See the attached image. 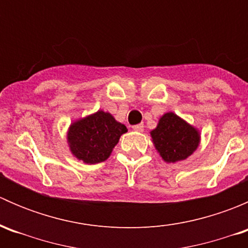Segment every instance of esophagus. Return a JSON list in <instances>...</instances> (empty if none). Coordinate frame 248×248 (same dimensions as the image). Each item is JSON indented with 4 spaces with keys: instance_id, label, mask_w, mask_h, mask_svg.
Instances as JSON below:
<instances>
[{
    "instance_id": "obj_1",
    "label": "esophagus",
    "mask_w": 248,
    "mask_h": 248,
    "mask_svg": "<svg viewBox=\"0 0 248 248\" xmlns=\"http://www.w3.org/2000/svg\"><path fill=\"white\" fill-rule=\"evenodd\" d=\"M132 128H133V131H136V132H142L144 131V124H136V126H133Z\"/></svg>"
}]
</instances>
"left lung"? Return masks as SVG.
Here are the masks:
<instances>
[{"label":"left lung","mask_w":248,"mask_h":248,"mask_svg":"<svg viewBox=\"0 0 248 248\" xmlns=\"http://www.w3.org/2000/svg\"><path fill=\"white\" fill-rule=\"evenodd\" d=\"M151 137L156 150L168 163L186 159L201 141L199 132L174 112H167L159 119Z\"/></svg>","instance_id":"8db88e82"}]
</instances>
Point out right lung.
Returning a JSON list of instances; mask_svg holds the SVG:
<instances>
[{
  "label": "right lung",
  "mask_w": 248,
  "mask_h": 248,
  "mask_svg": "<svg viewBox=\"0 0 248 248\" xmlns=\"http://www.w3.org/2000/svg\"><path fill=\"white\" fill-rule=\"evenodd\" d=\"M126 132L124 124L117 122L109 112L99 110L72 124L67 139L78 159L96 164L108 158L120 137Z\"/></svg>",
  "instance_id": "1"
}]
</instances>
